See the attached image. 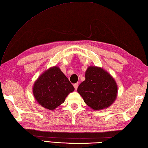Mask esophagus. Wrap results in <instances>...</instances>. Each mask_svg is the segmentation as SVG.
I'll list each match as a JSON object with an SVG mask.
<instances>
[{
	"label": "esophagus",
	"instance_id": "1",
	"mask_svg": "<svg viewBox=\"0 0 148 148\" xmlns=\"http://www.w3.org/2000/svg\"><path fill=\"white\" fill-rule=\"evenodd\" d=\"M73 86H74V88H75V90H77V87H78V83H75V84H74Z\"/></svg>",
	"mask_w": 148,
	"mask_h": 148
}]
</instances>
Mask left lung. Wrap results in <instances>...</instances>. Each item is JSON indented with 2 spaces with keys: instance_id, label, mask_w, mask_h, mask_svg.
Listing matches in <instances>:
<instances>
[{
  "instance_id": "1",
  "label": "left lung",
  "mask_w": 148,
  "mask_h": 148,
  "mask_svg": "<svg viewBox=\"0 0 148 148\" xmlns=\"http://www.w3.org/2000/svg\"><path fill=\"white\" fill-rule=\"evenodd\" d=\"M85 78L79 86L77 92L86 103L95 110L109 107L117 95V86L114 79L107 72L97 67H89Z\"/></svg>"
}]
</instances>
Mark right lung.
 Instances as JSON below:
<instances>
[{
    "label": "right lung",
    "mask_w": 148,
    "mask_h": 148,
    "mask_svg": "<svg viewBox=\"0 0 148 148\" xmlns=\"http://www.w3.org/2000/svg\"><path fill=\"white\" fill-rule=\"evenodd\" d=\"M74 90L73 84L57 67L50 68L41 75L33 89L36 100L50 110L63 103L67 96Z\"/></svg>",
    "instance_id": "obj_1"
}]
</instances>
